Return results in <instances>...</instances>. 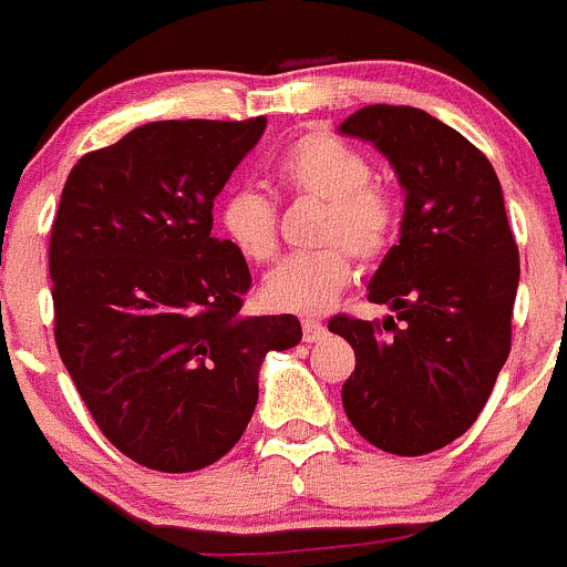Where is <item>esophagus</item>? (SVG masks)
Listing matches in <instances>:
<instances>
[{"label": "esophagus", "mask_w": 567, "mask_h": 567, "mask_svg": "<svg viewBox=\"0 0 567 567\" xmlns=\"http://www.w3.org/2000/svg\"><path fill=\"white\" fill-rule=\"evenodd\" d=\"M301 332H305V341L313 343V341H321V338L327 336V327L321 324L319 319H305L301 321Z\"/></svg>", "instance_id": "esophagus-1"}]
</instances>
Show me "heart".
<instances>
[{"label": "heart", "instance_id": "obj_1", "mask_svg": "<svg viewBox=\"0 0 567 567\" xmlns=\"http://www.w3.org/2000/svg\"><path fill=\"white\" fill-rule=\"evenodd\" d=\"M274 178L296 198L321 200L316 243L324 248L282 259L266 277L262 299L282 313H321L343 293L355 262L380 259L400 229V198L374 182L369 158L324 131H305L274 158ZM226 240L257 266L279 251V212L257 189H231L218 212Z\"/></svg>", "mask_w": 567, "mask_h": 567}]
</instances>
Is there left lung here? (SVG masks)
Returning <instances> with one entry per match:
<instances>
[{"label":"left lung","instance_id":"1","mask_svg":"<svg viewBox=\"0 0 567 567\" xmlns=\"http://www.w3.org/2000/svg\"><path fill=\"white\" fill-rule=\"evenodd\" d=\"M341 134L372 142L405 187L400 246L369 285V301L394 316L327 324L355 349L343 411L380 451L425 456L478 420L509 358L520 254L489 158L451 125L367 105Z\"/></svg>","mask_w":567,"mask_h":567}]
</instances>
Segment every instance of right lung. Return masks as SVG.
<instances>
[{
    "label": "right lung",
    "mask_w": 567,
    "mask_h": 567,
    "mask_svg": "<svg viewBox=\"0 0 567 567\" xmlns=\"http://www.w3.org/2000/svg\"><path fill=\"white\" fill-rule=\"evenodd\" d=\"M266 131L167 120L86 153L50 235L55 343L103 436L131 462H218L257 405L259 363L301 341L296 316L240 313L243 254L212 237V200Z\"/></svg>",
    "instance_id": "add662e5"
}]
</instances>
